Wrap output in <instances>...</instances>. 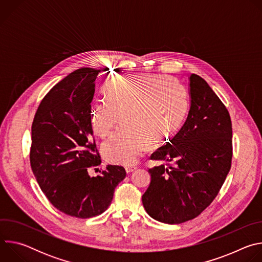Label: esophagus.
<instances>
[{"instance_id": "1", "label": "esophagus", "mask_w": 262, "mask_h": 262, "mask_svg": "<svg viewBox=\"0 0 262 262\" xmlns=\"http://www.w3.org/2000/svg\"><path fill=\"white\" fill-rule=\"evenodd\" d=\"M136 169H137V166H127V167H125L126 173H130V172L135 171Z\"/></svg>"}]
</instances>
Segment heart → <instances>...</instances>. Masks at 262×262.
Listing matches in <instances>:
<instances>
[{"mask_svg": "<svg viewBox=\"0 0 262 262\" xmlns=\"http://www.w3.org/2000/svg\"><path fill=\"white\" fill-rule=\"evenodd\" d=\"M106 97L93 106L92 125L97 136L105 138L122 119L125 127L101 146L104 159L119 165L135 164L148 144L154 146L169 138L189 108L184 88L164 76L117 79L107 85Z\"/></svg>", "mask_w": 262, "mask_h": 262, "instance_id": "obj_1", "label": "heart"}]
</instances>
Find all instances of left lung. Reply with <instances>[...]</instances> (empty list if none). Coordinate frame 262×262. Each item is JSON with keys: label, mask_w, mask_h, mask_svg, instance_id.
<instances>
[{"label": "left lung", "mask_w": 262, "mask_h": 262, "mask_svg": "<svg viewBox=\"0 0 262 262\" xmlns=\"http://www.w3.org/2000/svg\"><path fill=\"white\" fill-rule=\"evenodd\" d=\"M191 106L183 126L150 159L151 181L142 196L147 213L166 224L198 216L216 197L231 168L229 112L201 77H190Z\"/></svg>", "instance_id": "1"}]
</instances>
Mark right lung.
Listing matches in <instances>:
<instances>
[{"instance_id":"1","label":"right lung","mask_w":262,"mask_h":262,"mask_svg":"<svg viewBox=\"0 0 262 262\" xmlns=\"http://www.w3.org/2000/svg\"><path fill=\"white\" fill-rule=\"evenodd\" d=\"M100 71L83 67L69 73L43 97L32 123L30 163L37 182L57 209L80 219L106 210L126 175L113 165L96 177L89 175L101 164L91 124Z\"/></svg>"}]
</instances>
